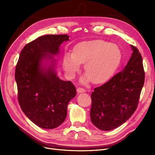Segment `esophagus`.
<instances>
[{
    "label": "esophagus",
    "instance_id": "obj_1",
    "mask_svg": "<svg viewBox=\"0 0 155 155\" xmlns=\"http://www.w3.org/2000/svg\"><path fill=\"white\" fill-rule=\"evenodd\" d=\"M86 92V90L83 88H78L77 89V92L79 94H81V93H84Z\"/></svg>",
    "mask_w": 155,
    "mask_h": 155
}]
</instances>
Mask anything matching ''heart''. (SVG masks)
<instances>
[{
  "instance_id": "obj_1",
  "label": "heart",
  "mask_w": 155,
  "mask_h": 155,
  "mask_svg": "<svg viewBox=\"0 0 155 155\" xmlns=\"http://www.w3.org/2000/svg\"><path fill=\"white\" fill-rule=\"evenodd\" d=\"M122 52L118 45L102 40L84 41L78 44L73 52L63 56V66L68 78L75 76L81 63L86 71L81 83L93 81L95 84L107 81L117 71L122 60Z\"/></svg>"
}]
</instances>
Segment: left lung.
Instances as JSON below:
<instances>
[{
    "mask_svg": "<svg viewBox=\"0 0 155 155\" xmlns=\"http://www.w3.org/2000/svg\"><path fill=\"white\" fill-rule=\"evenodd\" d=\"M131 56L124 68L92 92L90 119L103 131H110L128 120L135 111L145 74L140 53L131 45Z\"/></svg>",
    "mask_w": 155,
    "mask_h": 155,
    "instance_id": "8db88e82",
    "label": "left lung"
}]
</instances>
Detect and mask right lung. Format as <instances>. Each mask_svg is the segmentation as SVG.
Returning <instances> with one entry per match:
<instances>
[{
    "instance_id": "obj_1",
    "label": "right lung",
    "mask_w": 155,
    "mask_h": 155,
    "mask_svg": "<svg viewBox=\"0 0 155 155\" xmlns=\"http://www.w3.org/2000/svg\"><path fill=\"white\" fill-rule=\"evenodd\" d=\"M69 40L66 35L38 37L21 51L15 81L21 109L41 128L54 129L65 121L67 106L76 90L71 81H63L56 70L60 47Z\"/></svg>"
}]
</instances>
